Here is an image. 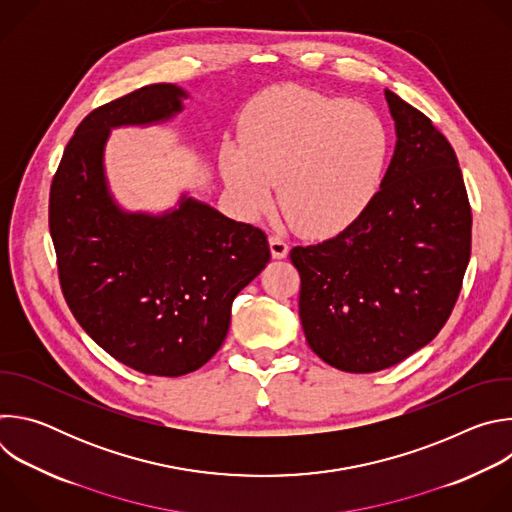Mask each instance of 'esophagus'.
I'll list each match as a JSON object with an SVG mask.
<instances>
[{
    "instance_id": "1",
    "label": "esophagus",
    "mask_w": 512,
    "mask_h": 512,
    "mask_svg": "<svg viewBox=\"0 0 512 512\" xmlns=\"http://www.w3.org/2000/svg\"><path fill=\"white\" fill-rule=\"evenodd\" d=\"M269 249L273 259H285L289 253V247L281 237H269Z\"/></svg>"
}]
</instances>
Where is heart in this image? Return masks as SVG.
I'll return each instance as SVG.
<instances>
[{
  "mask_svg": "<svg viewBox=\"0 0 512 512\" xmlns=\"http://www.w3.org/2000/svg\"><path fill=\"white\" fill-rule=\"evenodd\" d=\"M389 162V135L367 107L283 87L257 97L243 143L225 141L223 180L239 208L269 210L273 184L285 216L306 237L346 231L373 204Z\"/></svg>",
  "mask_w": 512,
  "mask_h": 512,
  "instance_id": "obj_1",
  "label": "heart"
}]
</instances>
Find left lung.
<instances>
[{
  "mask_svg": "<svg viewBox=\"0 0 512 512\" xmlns=\"http://www.w3.org/2000/svg\"><path fill=\"white\" fill-rule=\"evenodd\" d=\"M395 152L354 225L289 253L302 277L310 348L346 373H377L442 330L470 261L472 212L456 152L431 121L385 89Z\"/></svg>",
  "mask_w": 512,
  "mask_h": 512,
  "instance_id": "left-lung-1",
  "label": "left lung"
}]
</instances>
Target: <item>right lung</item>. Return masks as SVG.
Here are the masks:
<instances>
[{"instance_id": "1", "label": "right lung", "mask_w": 512, "mask_h": 512, "mask_svg": "<svg viewBox=\"0 0 512 512\" xmlns=\"http://www.w3.org/2000/svg\"><path fill=\"white\" fill-rule=\"evenodd\" d=\"M188 91L141 87L89 113L50 186V235L62 294L83 330L129 369L182 377L227 338L239 291L267 265V237L182 192L164 212L125 210L105 145L117 127H150L184 111Z\"/></svg>"}]
</instances>
